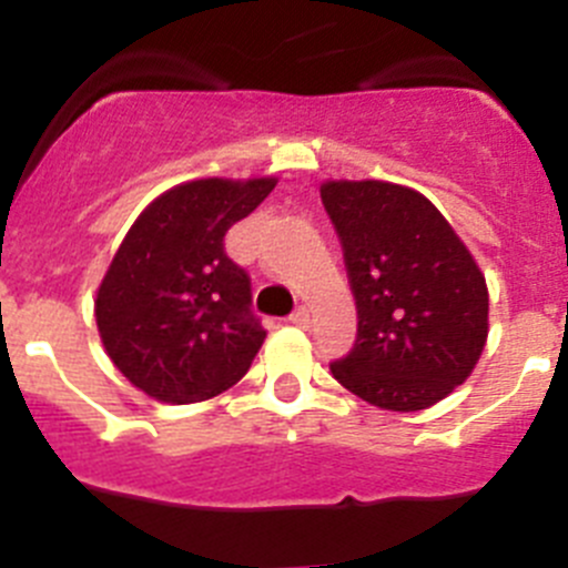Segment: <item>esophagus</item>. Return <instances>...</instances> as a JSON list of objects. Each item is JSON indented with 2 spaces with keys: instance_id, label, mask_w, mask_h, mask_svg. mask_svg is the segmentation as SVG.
Instances as JSON below:
<instances>
[{
  "instance_id": "obj_1",
  "label": "esophagus",
  "mask_w": 568,
  "mask_h": 568,
  "mask_svg": "<svg viewBox=\"0 0 568 568\" xmlns=\"http://www.w3.org/2000/svg\"><path fill=\"white\" fill-rule=\"evenodd\" d=\"M290 324H295V326H306V324H310V310H306V306H298V310H295L293 315H290Z\"/></svg>"
}]
</instances>
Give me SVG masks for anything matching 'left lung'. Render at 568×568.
<instances>
[{
    "instance_id": "obj_1",
    "label": "left lung",
    "mask_w": 568,
    "mask_h": 568,
    "mask_svg": "<svg viewBox=\"0 0 568 568\" xmlns=\"http://www.w3.org/2000/svg\"><path fill=\"white\" fill-rule=\"evenodd\" d=\"M357 306V341L329 363L386 410H423L470 377L487 341V284L454 227L394 182H324Z\"/></svg>"
}]
</instances>
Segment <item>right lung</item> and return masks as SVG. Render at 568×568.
<instances>
[{
  "mask_svg": "<svg viewBox=\"0 0 568 568\" xmlns=\"http://www.w3.org/2000/svg\"><path fill=\"white\" fill-rule=\"evenodd\" d=\"M273 189V176L185 182L129 227L98 290L95 321L106 355L140 392L200 403L247 374L267 332L225 233Z\"/></svg>",
  "mask_w": 568,
  "mask_h": 568,
  "instance_id": "1",
  "label": "right lung"
}]
</instances>
